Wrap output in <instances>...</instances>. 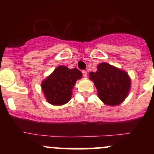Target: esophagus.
Segmentation results:
<instances>
[{
  "label": "esophagus",
  "mask_w": 154,
  "mask_h": 154,
  "mask_svg": "<svg viewBox=\"0 0 154 154\" xmlns=\"http://www.w3.org/2000/svg\"><path fill=\"white\" fill-rule=\"evenodd\" d=\"M82 75L84 76V77H87V75H88L87 72L85 71V70H83V71L82 72Z\"/></svg>",
  "instance_id": "esophagus-1"
}]
</instances>
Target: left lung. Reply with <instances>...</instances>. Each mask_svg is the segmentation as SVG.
I'll use <instances>...</instances> for the list:
<instances>
[{
	"mask_svg": "<svg viewBox=\"0 0 154 154\" xmlns=\"http://www.w3.org/2000/svg\"><path fill=\"white\" fill-rule=\"evenodd\" d=\"M98 97L108 106H117L128 97L131 88V79L125 70L108 63H100L97 71L90 72Z\"/></svg>",
	"mask_w": 154,
	"mask_h": 154,
	"instance_id": "8db88e82",
	"label": "left lung"
}]
</instances>
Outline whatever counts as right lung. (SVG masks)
<instances>
[{
  "label": "right lung",
  "mask_w": 154,
  "mask_h": 154,
  "mask_svg": "<svg viewBox=\"0 0 154 154\" xmlns=\"http://www.w3.org/2000/svg\"><path fill=\"white\" fill-rule=\"evenodd\" d=\"M82 77V72L77 69L57 66L42 81L41 88L45 99L54 106H61L68 103L71 99L72 89L76 82Z\"/></svg>",
  "instance_id": "right-lung-1"
}]
</instances>
